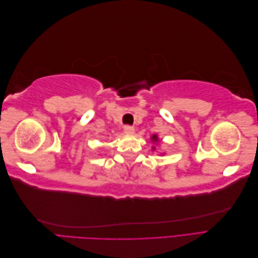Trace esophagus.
<instances>
[{
    "mask_svg": "<svg viewBox=\"0 0 258 258\" xmlns=\"http://www.w3.org/2000/svg\"><path fill=\"white\" fill-rule=\"evenodd\" d=\"M123 131L126 135H132L135 132V128L132 126H129V124H126V126L123 127Z\"/></svg>",
    "mask_w": 258,
    "mask_h": 258,
    "instance_id": "34e87169",
    "label": "esophagus"
}]
</instances>
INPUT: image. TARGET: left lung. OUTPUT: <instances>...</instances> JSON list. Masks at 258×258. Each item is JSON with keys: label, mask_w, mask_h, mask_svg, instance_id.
Here are the masks:
<instances>
[{"label": "left lung", "mask_w": 258, "mask_h": 258, "mask_svg": "<svg viewBox=\"0 0 258 258\" xmlns=\"http://www.w3.org/2000/svg\"><path fill=\"white\" fill-rule=\"evenodd\" d=\"M153 140H154V141H157V137H156V136H153Z\"/></svg>", "instance_id": "8db88e82"}]
</instances>
